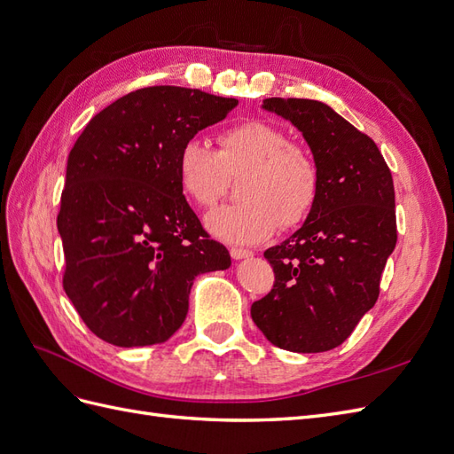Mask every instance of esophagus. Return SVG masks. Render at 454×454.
Instances as JSON below:
<instances>
[{
  "label": "esophagus",
  "mask_w": 454,
  "mask_h": 454,
  "mask_svg": "<svg viewBox=\"0 0 454 454\" xmlns=\"http://www.w3.org/2000/svg\"><path fill=\"white\" fill-rule=\"evenodd\" d=\"M254 252L252 250H244V248H231V257L232 259H246V257H252Z\"/></svg>",
  "instance_id": "esophagus-1"
}]
</instances>
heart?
<instances>
[{"label": "heart", "mask_w": 454, "mask_h": 454, "mask_svg": "<svg viewBox=\"0 0 454 454\" xmlns=\"http://www.w3.org/2000/svg\"><path fill=\"white\" fill-rule=\"evenodd\" d=\"M184 193L202 208L225 195L229 177L244 172L237 204L206 217L214 237L232 244H255L278 227L303 223L320 193V170L303 145L267 121H244L217 136V149L199 140L182 145L176 160Z\"/></svg>", "instance_id": "obj_1"}]
</instances>
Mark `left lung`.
I'll use <instances>...</instances> for the list:
<instances>
[{
  "label": "left lung",
  "mask_w": 454,
  "mask_h": 454,
  "mask_svg": "<svg viewBox=\"0 0 454 454\" xmlns=\"http://www.w3.org/2000/svg\"><path fill=\"white\" fill-rule=\"evenodd\" d=\"M263 109L303 134L320 193L303 227L265 252L274 286L252 305V318L274 347L325 352L377 303L397 240L392 174L375 142L327 104L267 98Z\"/></svg>",
  "instance_id": "1"
}]
</instances>
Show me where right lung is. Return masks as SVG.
I'll list each match as a JSON object with an SVG mask.
<instances>
[{
  "label": "right lung",
  "instance_id": "1",
  "mask_svg": "<svg viewBox=\"0 0 454 454\" xmlns=\"http://www.w3.org/2000/svg\"><path fill=\"white\" fill-rule=\"evenodd\" d=\"M237 104L199 89H138L96 114L72 147L57 217L64 290L109 345L168 340L185 320L193 280L231 267L187 204L176 160Z\"/></svg>",
  "mask_w": 454,
  "mask_h": 454
}]
</instances>
